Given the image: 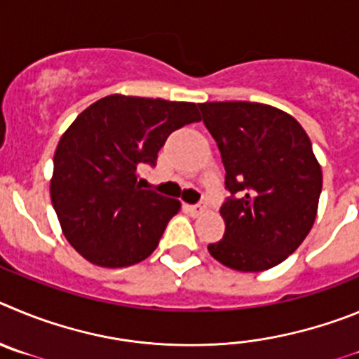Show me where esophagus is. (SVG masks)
I'll use <instances>...</instances> for the list:
<instances>
[{"mask_svg": "<svg viewBox=\"0 0 359 359\" xmlns=\"http://www.w3.org/2000/svg\"><path fill=\"white\" fill-rule=\"evenodd\" d=\"M208 208V203L205 202H198V203H193V205H186V211L193 216H200L203 211Z\"/></svg>", "mask_w": 359, "mask_h": 359, "instance_id": "1", "label": "esophagus"}]
</instances>
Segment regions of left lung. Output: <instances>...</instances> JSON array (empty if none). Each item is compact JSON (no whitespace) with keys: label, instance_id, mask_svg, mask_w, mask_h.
<instances>
[{"label":"left lung","instance_id":"1","mask_svg":"<svg viewBox=\"0 0 359 359\" xmlns=\"http://www.w3.org/2000/svg\"><path fill=\"white\" fill-rule=\"evenodd\" d=\"M218 144L231 196L219 208L225 234L209 254L238 272L283 263L311 231L322 170L299 121L264 103H200Z\"/></svg>","mask_w":359,"mask_h":359}]
</instances>
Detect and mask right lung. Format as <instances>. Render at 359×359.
Wrapping results in <instances>:
<instances>
[{
    "label": "right lung",
    "mask_w": 359,
    "mask_h": 359,
    "mask_svg": "<svg viewBox=\"0 0 359 359\" xmlns=\"http://www.w3.org/2000/svg\"><path fill=\"white\" fill-rule=\"evenodd\" d=\"M198 105L111 95L86 109L60 137L51 203L66 240L93 264L123 268L147 259L180 202L141 189L168 135L200 121Z\"/></svg>",
    "instance_id": "add662e5"
}]
</instances>
